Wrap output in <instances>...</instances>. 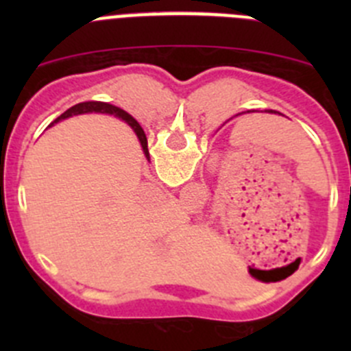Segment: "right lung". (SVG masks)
<instances>
[{
	"mask_svg": "<svg viewBox=\"0 0 351 351\" xmlns=\"http://www.w3.org/2000/svg\"><path fill=\"white\" fill-rule=\"evenodd\" d=\"M115 113L117 117H122L123 120H125L127 123H129L130 127L134 129V132H136V136L139 137V143L141 146H143V151L144 154H146V158L149 159V151H147V139H146V134H144L143 127L137 123V120L134 119V117H130L129 113H125L123 110H120L119 107H113V105L110 104H104V101H83V104H77L74 105V107H71L69 110H66L64 113H62L61 117H58V119L54 120V122L51 123V125H54V123H58L59 120H64L67 117H73V115H80V113ZM49 125V127H51Z\"/></svg>",
	"mask_w": 351,
	"mask_h": 351,
	"instance_id": "obj_1",
	"label": "right lung"
}]
</instances>
